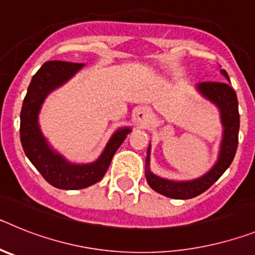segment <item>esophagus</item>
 Here are the masks:
<instances>
[{
  "instance_id": "34e87169",
  "label": "esophagus",
  "mask_w": 255,
  "mask_h": 255,
  "mask_svg": "<svg viewBox=\"0 0 255 255\" xmlns=\"http://www.w3.org/2000/svg\"><path fill=\"white\" fill-rule=\"evenodd\" d=\"M135 119L140 124V126H145L150 120V112L148 108L145 107H139L136 111H135Z\"/></svg>"
}]
</instances>
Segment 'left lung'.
Wrapping results in <instances>:
<instances>
[{"label":"left lung","mask_w":255,"mask_h":255,"mask_svg":"<svg viewBox=\"0 0 255 255\" xmlns=\"http://www.w3.org/2000/svg\"><path fill=\"white\" fill-rule=\"evenodd\" d=\"M221 74L230 82V78L225 70H221ZM197 89L204 98L211 101L220 110L221 123L224 126V134L221 140L220 153L217 162L213 167L204 173L203 176L190 181H173L163 179L150 171L149 154L150 144L148 147L147 159H145V177L150 188L164 197L173 199H190L198 197L211 188L222 173L230 167L235 157L236 148L239 143V128H240V116H239L238 97L229 83L224 82H203L197 85Z\"/></svg>","instance_id":"left-lung-1"}]
</instances>
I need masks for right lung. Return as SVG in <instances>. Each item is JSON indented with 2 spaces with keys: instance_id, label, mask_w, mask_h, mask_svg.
<instances>
[{
  "instance_id": "1",
  "label": "right lung",
  "mask_w": 255,
  "mask_h": 255,
  "mask_svg": "<svg viewBox=\"0 0 255 255\" xmlns=\"http://www.w3.org/2000/svg\"><path fill=\"white\" fill-rule=\"evenodd\" d=\"M84 64L65 61H47L38 70L29 84L20 114V140L29 161L52 186L65 190H78L93 185L105 176L112 157L131 129L116 130L106 144L100 158L92 163L76 164L52 149L40 131L38 115L46 97L56 88L73 78Z\"/></svg>"
}]
</instances>
